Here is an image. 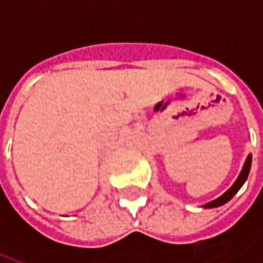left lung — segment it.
Instances as JSON below:
<instances>
[{
  "instance_id": "1",
  "label": "left lung",
  "mask_w": 263,
  "mask_h": 263,
  "mask_svg": "<svg viewBox=\"0 0 263 263\" xmlns=\"http://www.w3.org/2000/svg\"><path fill=\"white\" fill-rule=\"evenodd\" d=\"M251 163H252V155H248L247 156V159H245V163L242 166V171L241 173L238 175L237 180L234 182L231 187L227 190L226 193L221 194L220 197L215 198L213 201H209V203H205L203 205L204 209H215V207H220V205H224L226 203H228L230 200H231L239 189L242 187V184L247 182V179H248V175H249V171H251Z\"/></svg>"
}]
</instances>
